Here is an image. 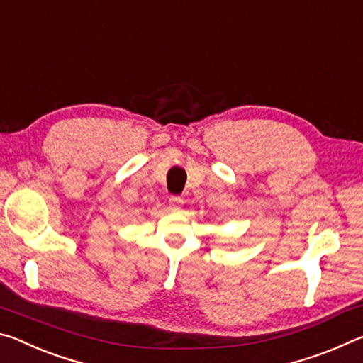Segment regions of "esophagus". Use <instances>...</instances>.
I'll use <instances>...</instances> for the list:
<instances>
[{
	"mask_svg": "<svg viewBox=\"0 0 363 363\" xmlns=\"http://www.w3.org/2000/svg\"><path fill=\"white\" fill-rule=\"evenodd\" d=\"M182 204H183V199L178 198V196H172L170 201H169V206H170L172 211H178L182 207Z\"/></svg>",
	"mask_w": 363,
	"mask_h": 363,
	"instance_id": "1",
	"label": "esophagus"
}]
</instances>
